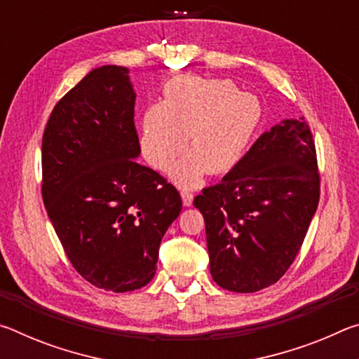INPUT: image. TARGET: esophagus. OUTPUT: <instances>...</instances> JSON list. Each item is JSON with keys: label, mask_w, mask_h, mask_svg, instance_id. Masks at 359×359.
<instances>
[{"label": "esophagus", "mask_w": 359, "mask_h": 359, "mask_svg": "<svg viewBox=\"0 0 359 359\" xmlns=\"http://www.w3.org/2000/svg\"><path fill=\"white\" fill-rule=\"evenodd\" d=\"M180 196H182V203H184V205H191L193 204V193H190V191H187V190H182L180 191Z\"/></svg>", "instance_id": "obj_1"}]
</instances>
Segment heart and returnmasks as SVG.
<instances>
[{
    "instance_id": "1",
    "label": "heart",
    "mask_w": 359,
    "mask_h": 359,
    "mask_svg": "<svg viewBox=\"0 0 359 359\" xmlns=\"http://www.w3.org/2000/svg\"><path fill=\"white\" fill-rule=\"evenodd\" d=\"M263 109L257 96L241 93L226 79L175 77L165 87L163 102L144 111L141 154L163 171L187 147L190 154L169 169L175 184L198 187L205 172L224 174L239 165L257 133Z\"/></svg>"
}]
</instances>
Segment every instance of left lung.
Wrapping results in <instances>:
<instances>
[{
	"label": "left lung",
	"instance_id": "obj_1",
	"mask_svg": "<svg viewBox=\"0 0 359 359\" xmlns=\"http://www.w3.org/2000/svg\"><path fill=\"white\" fill-rule=\"evenodd\" d=\"M318 201L312 131L304 117L283 120L193 201L204 217L218 287L255 293L280 280L301 250Z\"/></svg>",
	"mask_w": 359,
	"mask_h": 359
}]
</instances>
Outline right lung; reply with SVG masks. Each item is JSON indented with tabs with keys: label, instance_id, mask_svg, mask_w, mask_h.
<instances>
[{
	"label": "right lung",
	"instance_id": "add662e5",
	"mask_svg": "<svg viewBox=\"0 0 359 359\" xmlns=\"http://www.w3.org/2000/svg\"><path fill=\"white\" fill-rule=\"evenodd\" d=\"M128 69L90 71L60 100L42 136V201L66 257L95 287L125 293L155 276L182 210L172 184L139 165Z\"/></svg>",
	"mask_w": 359,
	"mask_h": 359
}]
</instances>
